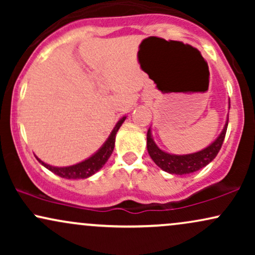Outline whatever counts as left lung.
Masks as SVG:
<instances>
[{
  "instance_id": "8db88e82",
  "label": "left lung",
  "mask_w": 255,
  "mask_h": 255,
  "mask_svg": "<svg viewBox=\"0 0 255 255\" xmlns=\"http://www.w3.org/2000/svg\"><path fill=\"white\" fill-rule=\"evenodd\" d=\"M229 109H230V99H229ZM228 119L225 121V125L222 129L221 134L217 136L215 141L211 142L207 147L203 150L194 152V153L188 154H172L168 152L160 150L158 147L156 142H154L153 137H152L151 127L147 130V151L150 157L152 158L156 164L159 166L162 170H164L169 174H176V175H187L195 172L204 166H206L210 162L215 159L216 156L218 154L221 150L222 144L224 141L225 133H227L228 128Z\"/></svg>"
}]
</instances>
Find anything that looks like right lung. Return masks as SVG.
<instances>
[{"label":"right lung","mask_w":255,"mask_h":255,"mask_svg":"<svg viewBox=\"0 0 255 255\" xmlns=\"http://www.w3.org/2000/svg\"><path fill=\"white\" fill-rule=\"evenodd\" d=\"M125 120L126 116H124V118L116 124L114 129L111 130L109 137L105 140V142L99 147V150L97 152H95L91 157L83 160V162L69 166H54L50 164H46V163H44L43 160H40L39 158L36 156L37 160L40 164L45 166L48 170L58 175L60 177L68 178V180H79V178H87L92 176L93 174H96V172L103 168L105 163H107L108 159L110 158L111 153H113L114 151V147H115L116 133H118L120 127H121L122 124L125 122Z\"/></svg>","instance_id":"obj_1"}]
</instances>
